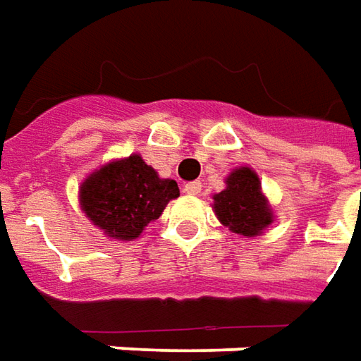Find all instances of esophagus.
<instances>
[{"label":"esophagus","instance_id":"obj_1","mask_svg":"<svg viewBox=\"0 0 361 361\" xmlns=\"http://www.w3.org/2000/svg\"><path fill=\"white\" fill-rule=\"evenodd\" d=\"M200 190H202V183H200V180L186 183L185 185V192L186 195H190V197H197V195H200Z\"/></svg>","mask_w":361,"mask_h":361}]
</instances>
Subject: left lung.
I'll list each match as a JSON object with an SVG mask.
<instances>
[{
  "label": "left lung",
  "instance_id": "left-lung-1",
  "mask_svg": "<svg viewBox=\"0 0 361 361\" xmlns=\"http://www.w3.org/2000/svg\"><path fill=\"white\" fill-rule=\"evenodd\" d=\"M224 190L212 195V210L226 228L243 238H254L274 222L258 173L250 166H236L224 178Z\"/></svg>",
  "mask_w": 361,
  "mask_h": 361
}]
</instances>
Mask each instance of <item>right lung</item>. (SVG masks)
<instances>
[{
    "label": "right lung",
    "instance_id": "add662e5",
    "mask_svg": "<svg viewBox=\"0 0 361 361\" xmlns=\"http://www.w3.org/2000/svg\"><path fill=\"white\" fill-rule=\"evenodd\" d=\"M178 195L173 178H161L139 152H133L87 175L79 186V207L105 236L129 243Z\"/></svg>",
    "mask_w": 361,
    "mask_h": 361
}]
</instances>
